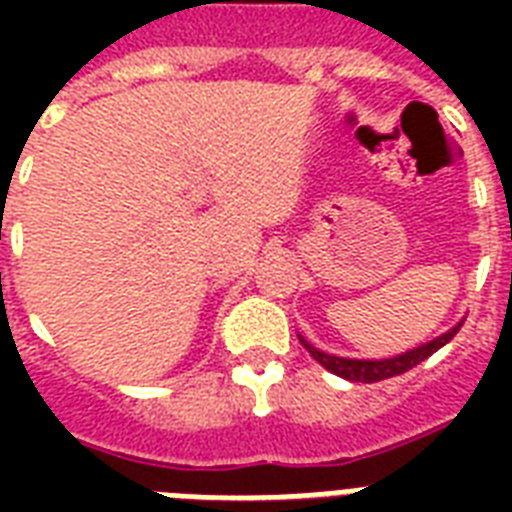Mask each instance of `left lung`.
<instances>
[{"instance_id": "8db88e82", "label": "left lung", "mask_w": 512, "mask_h": 512, "mask_svg": "<svg viewBox=\"0 0 512 512\" xmlns=\"http://www.w3.org/2000/svg\"><path fill=\"white\" fill-rule=\"evenodd\" d=\"M460 327L462 324H457V327L449 329L446 335L425 342V345L409 350V353H401V356H393V358H380V361L329 356V353H324V350L313 348L311 342L303 340V337H300V345H303V348L308 350V353H311V356L324 366V369H329V372L337 374V377H345V380H353V382H380V380H388V377H396V374L409 372V369H414L417 364H422V361H425L428 356H433L438 348H444L446 342L460 332Z\"/></svg>"}]
</instances>
